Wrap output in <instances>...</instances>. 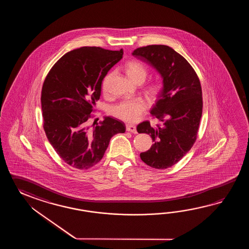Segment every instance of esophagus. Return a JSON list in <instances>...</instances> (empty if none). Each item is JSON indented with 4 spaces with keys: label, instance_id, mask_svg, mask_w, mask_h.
I'll use <instances>...</instances> for the list:
<instances>
[{
    "label": "esophagus",
    "instance_id": "esophagus-1",
    "mask_svg": "<svg viewBox=\"0 0 249 249\" xmlns=\"http://www.w3.org/2000/svg\"><path fill=\"white\" fill-rule=\"evenodd\" d=\"M126 131L127 132H132V133H137L136 126H135V125H132V124H127Z\"/></svg>",
    "mask_w": 249,
    "mask_h": 249
}]
</instances>
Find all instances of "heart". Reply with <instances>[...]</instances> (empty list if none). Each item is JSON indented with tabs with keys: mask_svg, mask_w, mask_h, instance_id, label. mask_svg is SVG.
I'll use <instances>...</instances> for the list:
<instances>
[{
	"mask_svg": "<svg viewBox=\"0 0 249 249\" xmlns=\"http://www.w3.org/2000/svg\"><path fill=\"white\" fill-rule=\"evenodd\" d=\"M125 71L130 79L135 84H142L147 77L148 71L142 64L137 61H130L125 65ZM112 74H108L102 82V89L107 90L108 82L111 78ZM162 90V85L159 83H155L149 85L146 89V92L150 97L159 95ZM147 109V103L141 98H135L131 100H124L110 108V114L113 117L127 123H134L140 119Z\"/></svg>",
	"mask_w": 249,
	"mask_h": 249,
	"instance_id": "1",
	"label": "heart"
}]
</instances>
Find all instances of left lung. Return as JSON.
<instances>
[{
	"instance_id": "obj_1",
	"label": "left lung",
	"mask_w": 249,
	"mask_h": 249,
	"mask_svg": "<svg viewBox=\"0 0 249 249\" xmlns=\"http://www.w3.org/2000/svg\"><path fill=\"white\" fill-rule=\"evenodd\" d=\"M132 54L156 69L163 79L150 111L163 124L153 128L146 121L137 131L149 134L154 142L141 153V159L156 169H166L179 162L196 142L203 107L200 82L190 63L169 46L148 45Z\"/></svg>"
}]
</instances>
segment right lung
Segmentation results:
<instances>
[{"label": "right lung", "mask_w": 249, "mask_h": 249, "mask_svg": "<svg viewBox=\"0 0 249 249\" xmlns=\"http://www.w3.org/2000/svg\"><path fill=\"white\" fill-rule=\"evenodd\" d=\"M123 50L81 47L58 59L42 89L43 129L55 151L72 167L85 170L101 161L111 139L125 132L112 117L90 128L88 119L100 100L101 84L123 58Z\"/></svg>", "instance_id": "obj_1"}]
</instances>
